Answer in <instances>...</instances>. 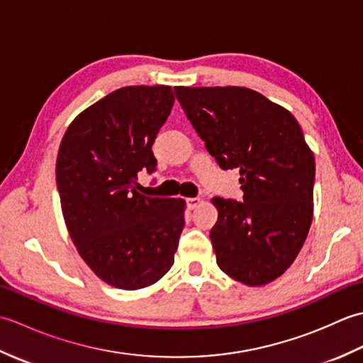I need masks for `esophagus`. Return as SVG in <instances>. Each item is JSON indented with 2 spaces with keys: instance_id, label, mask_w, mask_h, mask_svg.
I'll return each instance as SVG.
<instances>
[{
  "instance_id": "34e87169",
  "label": "esophagus",
  "mask_w": 363,
  "mask_h": 363,
  "mask_svg": "<svg viewBox=\"0 0 363 363\" xmlns=\"http://www.w3.org/2000/svg\"><path fill=\"white\" fill-rule=\"evenodd\" d=\"M203 201H201V199H199V198H189L187 199V207H189V209L190 211H194V209H196V207L199 206V204H201Z\"/></svg>"
}]
</instances>
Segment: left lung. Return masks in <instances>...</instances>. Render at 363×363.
<instances>
[{"mask_svg": "<svg viewBox=\"0 0 363 363\" xmlns=\"http://www.w3.org/2000/svg\"><path fill=\"white\" fill-rule=\"evenodd\" d=\"M177 101L223 169H240L243 201L212 198L217 264L259 287L296 259L313 217L315 157L285 107L246 87H174Z\"/></svg>", "mask_w": 363, "mask_h": 363, "instance_id": "8db88e82", "label": "left lung"}]
</instances>
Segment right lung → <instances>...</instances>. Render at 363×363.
Wrapping results in <instances>:
<instances>
[{"label": "right lung", "mask_w": 363, "mask_h": 363, "mask_svg": "<svg viewBox=\"0 0 363 363\" xmlns=\"http://www.w3.org/2000/svg\"><path fill=\"white\" fill-rule=\"evenodd\" d=\"M174 103L169 86H129L82 111L56 160L64 220L79 256L112 287L138 290L172 268L184 229L182 198L138 191L157 160L151 146Z\"/></svg>", "instance_id": "obj_1"}]
</instances>
